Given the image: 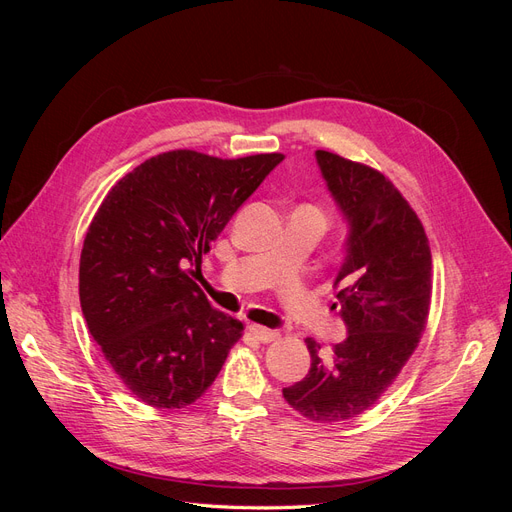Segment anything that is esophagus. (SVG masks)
Instances as JSON below:
<instances>
[{"mask_svg": "<svg viewBox=\"0 0 512 512\" xmlns=\"http://www.w3.org/2000/svg\"><path fill=\"white\" fill-rule=\"evenodd\" d=\"M247 331H250V335H252V337H256L258 342H262V344L275 342V339L280 337V333H277V331L267 329V327H260V324H250V327H247Z\"/></svg>", "mask_w": 512, "mask_h": 512, "instance_id": "esophagus-1", "label": "esophagus"}]
</instances>
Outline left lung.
<instances>
[{"label":"left lung","mask_w":512,"mask_h":512,"mask_svg":"<svg viewBox=\"0 0 512 512\" xmlns=\"http://www.w3.org/2000/svg\"><path fill=\"white\" fill-rule=\"evenodd\" d=\"M316 160L350 226L335 277L348 337L333 348L329 365L307 337L312 367L282 393L309 421L342 423L376 404L421 342L433 286L431 250L418 215L380 170L322 149Z\"/></svg>","instance_id":"8db88e82"}]
</instances>
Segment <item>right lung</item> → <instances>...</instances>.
<instances>
[{"instance_id": "1", "label": "right lung", "mask_w": 512, "mask_h": 512, "mask_svg": "<svg viewBox=\"0 0 512 512\" xmlns=\"http://www.w3.org/2000/svg\"><path fill=\"white\" fill-rule=\"evenodd\" d=\"M282 160L175 149L136 166L102 200L81 252V307L104 359L143 404H194L243 335L237 318L209 305L192 267Z\"/></svg>"}]
</instances>
